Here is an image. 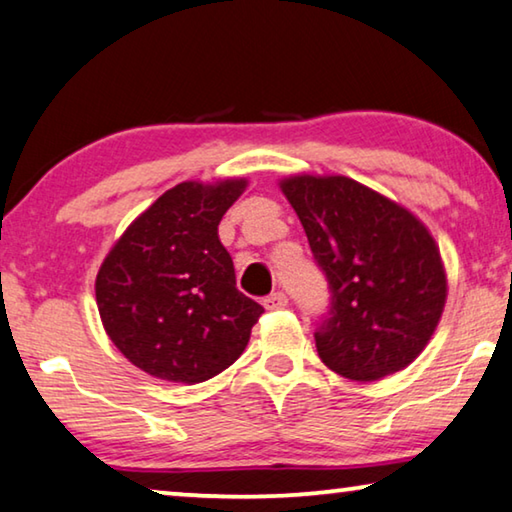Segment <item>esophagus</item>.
Masks as SVG:
<instances>
[{
  "mask_svg": "<svg viewBox=\"0 0 512 512\" xmlns=\"http://www.w3.org/2000/svg\"><path fill=\"white\" fill-rule=\"evenodd\" d=\"M287 303H289V300H287L285 294H282V291H275V294L264 298L266 310H285Z\"/></svg>",
  "mask_w": 512,
  "mask_h": 512,
  "instance_id": "34e87169",
  "label": "esophagus"
}]
</instances>
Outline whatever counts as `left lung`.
<instances>
[{"label": "left lung", "instance_id": "left-lung-1", "mask_svg": "<svg viewBox=\"0 0 512 512\" xmlns=\"http://www.w3.org/2000/svg\"><path fill=\"white\" fill-rule=\"evenodd\" d=\"M280 189L328 280L330 310L314 332L323 364L351 380L408 367L446 303L444 264L428 227L344 175H291Z\"/></svg>", "mask_w": 512, "mask_h": 512}]
</instances>
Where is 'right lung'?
<instances>
[{"instance_id":"obj_1","label":"right lung","mask_w":512,"mask_h":512,"mask_svg":"<svg viewBox=\"0 0 512 512\" xmlns=\"http://www.w3.org/2000/svg\"><path fill=\"white\" fill-rule=\"evenodd\" d=\"M248 182H182L127 227L97 271L102 326L125 358L196 385L239 360L264 307L237 289L218 223Z\"/></svg>"}]
</instances>
